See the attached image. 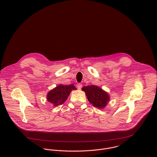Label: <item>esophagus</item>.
Masks as SVG:
<instances>
[{
	"label": "esophagus",
	"instance_id": "esophagus-1",
	"mask_svg": "<svg viewBox=\"0 0 157 157\" xmlns=\"http://www.w3.org/2000/svg\"><path fill=\"white\" fill-rule=\"evenodd\" d=\"M82 84L79 83V84H77V87H78L79 89H81L82 88Z\"/></svg>",
	"mask_w": 157,
	"mask_h": 157
}]
</instances>
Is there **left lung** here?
Listing matches in <instances>:
<instances>
[{"mask_svg": "<svg viewBox=\"0 0 157 157\" xmlns=\"http://www.w3.org/2000/svg\"><path fill=\"white\" fill-rule=\"evenodd\" d=\"M82 90L85 92L87 100L94 107L104 109L109 102V94L96 85L84 86Z\"/></svg>", "mask_w": 157, "mask_h": 157, "instance_id": "left-lung-1", "label": "left lung"}]
</instances>
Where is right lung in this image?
Segmentation results:
<instances>
[{
    "mask_svg": "<svg viewBox=\"0 0 157 157\" xmlns=\"http://www.w3.org/2000/svg\"><path fill=\"white\" fill-rule=\"evenodd\" d=\"M76 89V88L73 84L70 85L59 84L48 93L47 101L52 103L53 106L59 105L63 104L68 99L71 92Z\"/></svg>",
    "mask_w": 157,
    "mask_h": 157,
    "instance_id": "1",
    "label": "right lung"
}]
</instances>
